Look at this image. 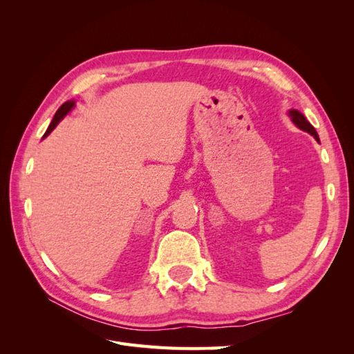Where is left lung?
Here are the masks:
<instances>
[{
	"mask_svg": "<svg viewBox=\"0 0 354 354\" xmlns=\"http://www.w3.org/2000/svg\"><path fill=\"white\" fill-rule=\"evenodd\" d=\"M288 115H289V118H291V120H292V122L299 128V130H303V131H307L308 134H312V136L316 138V140L319 142V136H317V133H316V130H315V127L306 120V116H304L303 113H299V112L295 111V109H291V111L288 112Z\"/></svg>",
	"mask_w": 354,
	"mask_h": 354,
	"instance_id": "1",
	"label": "left lung"
}]
</instances>
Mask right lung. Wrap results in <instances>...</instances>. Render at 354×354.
<instances>
[{
  "label": "right lung",
  "instance_id": "add662e5",
  "mask_svg": "<svg viewBox=\"0 0 354 354\" xmlns=\"http://www.w3.org/2000/svg\"><path fill=\"white\" fill-rule=\"evenodd\" d=\"M73 106H75V102H72V100L65 102V103H63V104L60 106V108H59V109H57V112H56V115H55V118H53L51 124L48 125V128H47V131H46L44 137H47L53 130H55L56 125L63 120V118H65V116L72 111Z\"/></svg>",
  "mask_w": 354,
  "mask_h": 354
}]
</instances>
